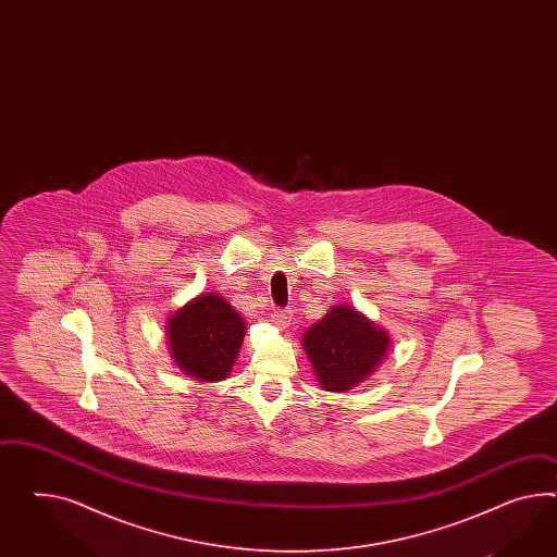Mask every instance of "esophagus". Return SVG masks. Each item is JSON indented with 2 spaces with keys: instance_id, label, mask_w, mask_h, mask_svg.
Listing matches in <instances>:
<instances>
[{
  "instance_id": "esophagus-1",
  "label": "esophagus",
  "mask_w": 557,
  "mask_h": 557,
  "mask_svg": "<svg viewBox=\"0 0 557 557\" xmlns=\"http://www.w3.org/2000/svg\"><path fill=\"white\" fill-rule=\"evenodd\" d=\"M271 322H273L277 329H286V326H289V322H292V310H282V308L273 310Z\"/></svg>"
}]
</instances>
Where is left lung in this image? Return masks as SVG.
Instances as JSON below:
<instances>
[{"mask_svg":"<svg viewBox=\"0 0 557 557\" xmlns=\"http://www.w3.org/2000/svg\"><path fill=\"white\" fill-rule=\"evenodd\" d=\"M389 336L355 308L334 306L304 334V350L326 392H346L375 371L385 357Z\"/></svg>","mask_w":557,"mask_h":557,"instance_id":"1","label":"left lung"}]
</instances>
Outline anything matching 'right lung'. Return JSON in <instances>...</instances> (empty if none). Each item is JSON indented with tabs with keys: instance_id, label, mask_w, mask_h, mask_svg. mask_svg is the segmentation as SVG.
<instances>
[{
	"instance_id": "right-lung-1",
	"label": "right lung",
	"mask_w": 557,
	"mask_h": 557,
	"mask_svg": "<svg viewBox=\"0 0 557 557\" xmlns=\"http://www.w3.org/2000/svg\"><path fill=\"white\" fill-rule=\"evenodd\" d=\"M243 336V318L214 294L198 296L168 322L174 361L198 381L225 379L237 359Z\"/></svg>"
}]
</instances>
